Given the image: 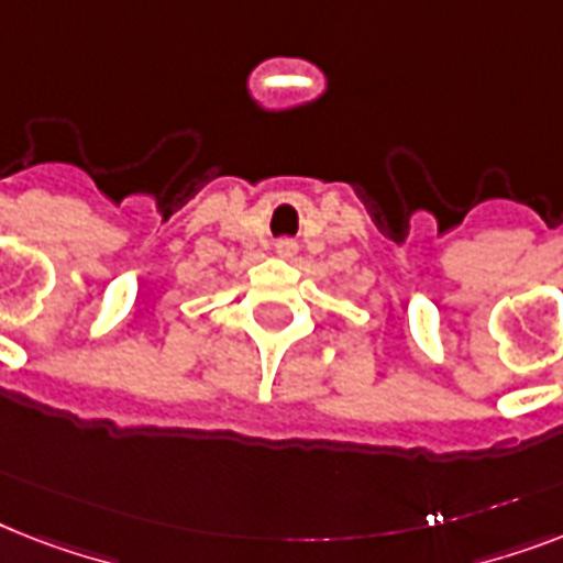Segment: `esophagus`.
<instances>
[{"instance_id":"obj_1","label":"esophagus","mask_w":563,"mask_h":563,"mask_svg":"<svg viewBox=\"0 0 563 563\" xmlns=\"http://www.w3.org/2000/svg\"><path fill=\"white\" fill-rule=\"evenodd\" d=\"M274 251L280 256H291L295 251H298V245H295V239H277V245H274Z\"/></svg>"}]
</instances>
